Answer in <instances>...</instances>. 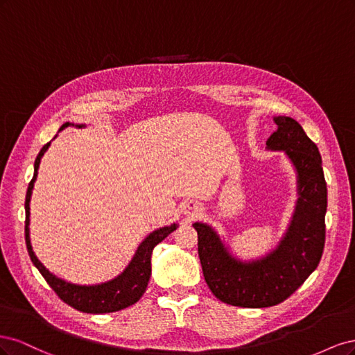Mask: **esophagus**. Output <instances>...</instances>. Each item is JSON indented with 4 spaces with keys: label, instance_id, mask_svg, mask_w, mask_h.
I'll use <instances>...</instances> for the list:
<instances>
[{
    "label": "esophagus",
    "instance_id": "34e87169",
    "mask_svg": "<svg viewBox=\"0 0 355 355\" xmlns=\"http://www.w3.org/2000/svg\"><path fill=\"white\" fill-rule=\"evenodd\" d=\"M185 213H187L188 218H196L197 214L200 213V209L197 206H192V204H191V206H188V209L185 210Z\"/></svg>",
    "mask_w": 355,
    "mask_h": 355
}]
</instances>
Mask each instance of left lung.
I'll list each match as a JSON object with an SVG mask.
<instances>
[{"label": "left lung", "instance_id": "8db88e82", "mask_svg": "<svg viewBox=\"0 0 355 355\" xmlns=\"http://www.w3.org/2000/svg\"><path fill=\"white\" fill-rule=\"evenodd\" d=\"M277 130L266 146L284 151L297 171V202L290 227L277 249L262 259L241 262L231 256L209 225L196 222L202 275L225 304L266 308L282 304L318 266L326 241L327 187L321 155L297 121L275 116Z\"/></svg>", "mask_w": 355, "mask_h": 355}]
</instances>
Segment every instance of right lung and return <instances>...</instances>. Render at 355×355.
Here are the masks:
<instances>
[{"instance_id":"obj_1","label":"right lung","mask_w":355,"mask_h":355,"mask_svg":"<svg viewBox=\"0 0 355 355\" xmlns=\"http://www.w3.org/2000/svg\"><path fill=\"white\" fill-rule=\"evenodd\" d=\"M68 125H71V123H65L59 128V130H63V128ZM78 127H83V125H78ZM49 146H50V142L41 148L40 154L35 158L34 178H32V180L29 182V187L26 191V200H25V211H26L25 241H26L28 253L31 256L32 263L37 266V270L41 272L42 277H44L47 284L55 290V293L63 300V302L75 309L81 311V313H87V314L115 313V311H120L136 304L145 293L149 277H151V254H153L154 247L158 243L163 241L168 234L173 232L178 228V225L173 223L170 225V227L159 228L149 234L148 237L142 241V244L137 247L136 254L133 256L132 262L125 268V271L111 282L96 284V286H77V284L67 283L65 280H62V278L53 275L51 272H49V270H46V266L37 259L35 253L32 252V245L29 240V201L32 196V188H34V182L37 180L41 157L44 155Z\"/></svg>"}]
</instances>
